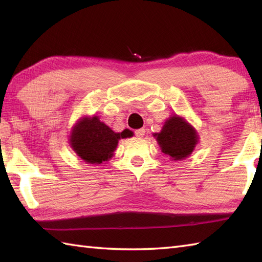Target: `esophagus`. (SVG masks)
<instances>
[{
    "instance_id": "34e87169",
    "label": "esophagus",
    "mask_w": 262,
    "mask_h": 262,
    "mask_svg": "<svg viewBox=\"0 0 262 262\" xmlns=\"http://www.w3.org/2000/svg\"><path fill=\"white\" fill-rule=\"evenodd\" d=\"M135 135L137 137H143L144 135H145V129H144V128H141V129L135 130Z\"/></svg>"
}]
</instances>
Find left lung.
<instances>
[{
	"instance_id": "1",
	"label": "left lung",
	"mask_w": 262,
	"mask_h": 262,
	"mask_svg": "<svg viewBox=\"0 0 262 262\" xmlns=\"http://www.w3.org/2000/svg\"><path fill=\"white\" fill-rule=\"evenodd\" d=\"M161 151L172 161H181L190 157L198 144L199 135L192 125L180 117L172 115L165 120L160 133H154Z\"/></svg>"
}]
</instances>
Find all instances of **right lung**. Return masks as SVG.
Wrapping results in <instances>:
<instances>
[{
  "mask_svg": "<svg viewBox=\"0 0 262 262\" xmlns=\"http://www.w3.org/2000/svg\"><path fill=\"white\" fill-rule=\"evenodd\" d=\"M134 133L124 129L116 133L97 116L81 117L72 127L70 145L77 157L88 164H101L114 157L120 138L132 137Z\"/></svg>",
  "mask_w": 262,
  "mask_h": 262,
  "instance_id": "add662e5",
  "label": "right lung"
}]
</instances>
